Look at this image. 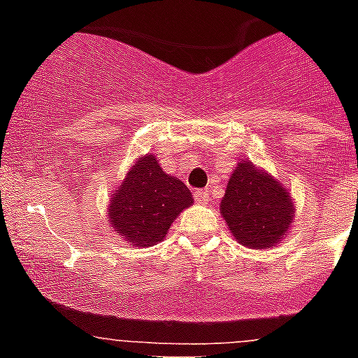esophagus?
<instances>
[{
    "label": "esophagus",
    "instance_id": "esophagus-1",
    "mask_svg": "<svg viewBox=\"0 0 358 358\" xmlns=\"http://www.w3.org/2000/svg\"><path fill=\"white\" fill-rule=\"evenodd\" d=\"M194 200H196L198 203H207L209 200H211V196H209V191H207V189L196 191V193H194Z\"/></svg>",
    "mask_w": 358,
    "mask_h": 358
}]
</instances>
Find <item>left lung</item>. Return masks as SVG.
<instances>
[{
  "mask_svg": "<svg viewBox=\"0 0 358 358\" xmlns=\"http://www.w3.org/2000/svg\"><path fill=\"white\" fill-rule=\"evenodd\" d=\"M220 213L233 238L249 249L276 245L295 220V200L280 180L253 162L233 169Z\"/></svg>",
  "mask_w": 358,
  "mask_h": 358,
  "instance_id": "obj_1",
  "label": "left lung"
}]
</instances>
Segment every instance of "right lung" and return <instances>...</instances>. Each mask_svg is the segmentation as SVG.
<instances>
[{"instance_id":"obj_1","label":"right lung","mask_w":358,"mask_h":358,"mask_svg":"<svg viewBox=\"0 0 358 358\" xmlns=\"http://www.w3.org/2000/svg\"><path fill=\"white\" fill-rule=\"evenodd\" d=\"M194 202L187 185L165 174L152 152L136 158L110 194V229L134 248H151L165 238L171 224Z\"/></svg>"}]
</instances>
